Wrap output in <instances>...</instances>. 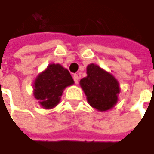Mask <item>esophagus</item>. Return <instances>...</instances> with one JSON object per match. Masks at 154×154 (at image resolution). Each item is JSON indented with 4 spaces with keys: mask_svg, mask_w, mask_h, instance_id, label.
Here are the masks:
<instances>
[{
    "mask_svg": "<svg viewBox=\"0 0 154 154\" xmlns=\"http://www.w3.org/2000/svg\"><path fill=\"white\" fill-rule=\"evenodd\" d=\"M72 78H73V80H74V82L77 84L78 82H79V76H78L77 74H73V75H72Z\"/></svg>",
    "mask_w": 154,
    "mask_h": 154,
    "instance_id": "1",
    "label": "esophagus"
}]
</instances>
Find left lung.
Listing matches in <instances>:
<instances>
[{
    "label": "left lung",
    "instance_id": "obj_1",
    "mask_svg": "<svg viewBox=\"0 0 154 154\" xmlns=\"http://www.w3.org/2000/svg\"><path fill=\"white\" fill-rule=\"evenodd\" d=\"M88 103L99 112H106L118 102L121 88L117 79L96 64L87 66V76L80 81Z\"/></svg>",
    "mask_w": 154,
    "mask_h": 154
}]
</instances>
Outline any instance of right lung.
<instances>
[{
    "mask_svg": "<svg viewBox=\"0 0 154 154\" xmlns=\"http://www.w3.org/2000/svg\"><path fill=\"white\" fill-rule=\"evenodd\" d=\"M74 83L67 69L50 64L33 82V97L44 109H52L61 100L64 89Z\"/></svg>",
    "mask_w": 154,
    "mask_h": 154,
    "instance_id": "1",
    "label": "right lung"
}]
</instances>
